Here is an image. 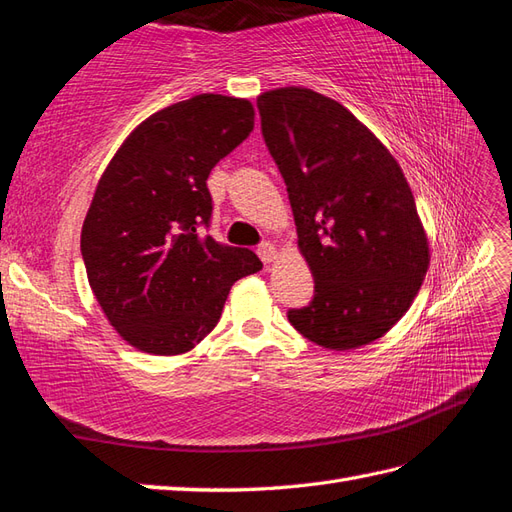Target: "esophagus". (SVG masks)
I'll return each instance as SVG.
<instances>
[{
	"mask_svg": "<svg viewBox=\"0 0 512 512\" xmlns=\"http://www.w3.org/2000/svg\"><path fill=\"white\" fill-rule=\"evenodd\" d=\"M258 256H260V260H263L265 265H269V263H274V260H276V256H278V249H276V245L263 243V245L258 247Z\"/></svg>",
	"mask_w": 512,
	"mask_h": 512,
	"instance_id": "34e87169",
	"label": "esophagus"
}]
</instances>
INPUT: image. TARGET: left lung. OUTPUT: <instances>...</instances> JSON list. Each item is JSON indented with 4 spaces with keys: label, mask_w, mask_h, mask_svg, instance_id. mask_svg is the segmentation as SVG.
<instances>
[{
    "label": "left lung",
    "mask_w": 512,
    "mask_h": 512,
    "mask_svg": "<svg viewBox=\"0 0 512 512\" xmlns=\"http://www.w3.org/2000/svg\"><path fill=\"white\" fill-rule=\"evenodd\" d=\"M258 111L315 280L311 304L291 309L289 322L328 350L372 344L410 309L429 267L412 188L337 100L280 87L258 96Z\"/></svg>",
    "instance_id": "obj_1"
}]
</instances>
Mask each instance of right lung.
I'll return each mask as SVG.
<instances>
[{
    "label": "right lung",
    "instance_id": "1",
    "mask_svg": "<svg viewBox=\"0 0 512 512\" xmlns=\"http://www.w3.org/2000/svg\"><path fill=\"white\" fill-rule=\"evenodd\" d=\"M252 129L249 100L199 94L140 122L102 173L81 252L102 313L133 348L184 355L217 326L234 282L263 269L252 249L201 234L210 170Z\"/></svg>",
    "mask_w": 512,
    "mask_h": 512
}]
</instances>
